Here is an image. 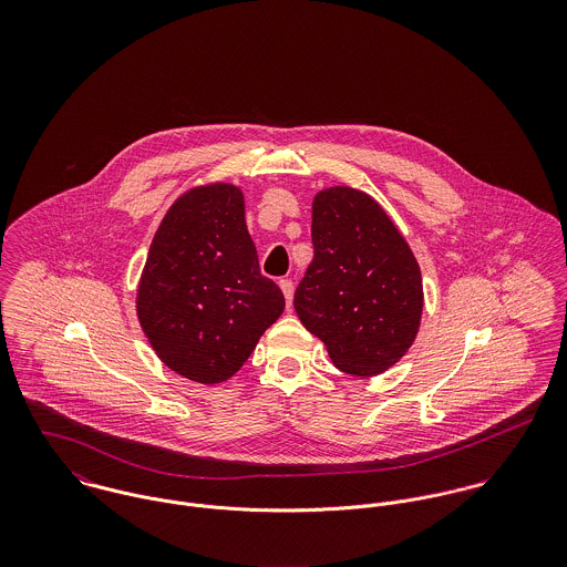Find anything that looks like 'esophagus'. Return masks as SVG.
Wrapping results in <instances>:
<instances>
[{"instance_id":"esophagus-1","label":"esophagus","mask_w":567,"mask_h":567,"mask_svg":"<svg viewBox=\"0 0 567 567\" xmlns=\"http://www.w3.org/2000/svg\"><path fill=\"white\" fill-rule=\"evenodd\" d=\"M279 288H281L284 297H286V303H288V308H290V303H292V295H295V284H292L290 279H279Z\"/></svg>"}]
</instances>
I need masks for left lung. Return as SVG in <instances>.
<instances>
[{
	"label": "left lung",
	"instance_id": "obj_1",
	"mask_svg": "<svg viewBox=\"0 0 567 567\" xmlns=\"http://www.w3.org/2000/svg\"><path fill=\"white\" fill-rule=\"evenodd\" d=\"M312 244L315 259L295 292L301 323L340 371L384 373L421 324L423 284L410 246L375 198L347 185L315 196Z\"/></svg>",
	"mask_w": 567,
	"mask_h": 567
}]
</instances>
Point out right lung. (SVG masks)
Masks as SVG:
<instances>
[{"instance_id": "add662e5", "label": "right lung", "mask_w": 567, "mask_h": 567, "mask_svg": "<svg viewBox=\"0 0 567 567\" xmlns=\"http://www.w3.org/2000/svg\"><path fill=\"white\" fill-rule=\"evenodd\" d=\"M284 308L279 286L259 272L243 189L209 183L178 196L137 290L140 324L163 364L198 384L227 382Z\"/></svg>"}]
</instances>
